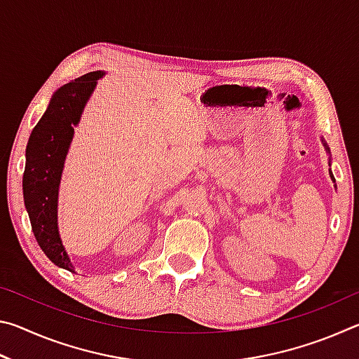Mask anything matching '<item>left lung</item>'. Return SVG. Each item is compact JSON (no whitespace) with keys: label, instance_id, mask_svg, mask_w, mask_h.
I'll use <instances>...</instances> for the list:
<instances>
[{"label":"left lung","instance_id":"left-lung-1","mask_svg":"<svg viewBox=\"0 0 359 359\" xmlns=\"http://www.w3.org/2000/svg\"><path fill=\"white\" fill-rule=\"evenodd\" d=\"M321 142H323V147H325V150H326V154H327V155H331L330 147H327V144L325 142V139H321ZM330 165H331V158H330ZM330 177H331V180L334 182V188H337V187H336V179H334V175H332V172H331V169H330Z\"/></svg>","mask_w":359,"mask_h":359}]
</instances>
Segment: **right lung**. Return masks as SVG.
<instances>
[{
	"label": "right lung",
	"instance_id": "add662e5",
	"mask_svg": "<svg viewBox=\"0 0 359 359\" xmlns=\"http://www.w3.org/2000/svg\"><path fill=\"white\" fill-rule=\"evenodd\" d=\"M104 76V71H92L62 85L52 95L27 145L23 199L34 238L53 264L74 274L58 231V190L74 128L96 83Z\"/></svg>",
	"mask_w": 359,
	"mask_h": 359
}]
</instances>
